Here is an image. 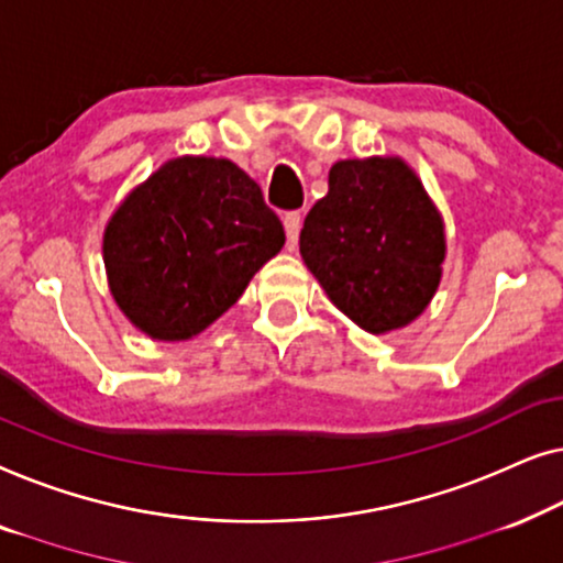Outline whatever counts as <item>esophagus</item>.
<instances>
[{"label":"esophagus","instance_id":"obj_1","mask_svg":"<svg viewBox=\"0 0 563 563\" xmlns=\"http://www.w3.org/2000/svg\"><path fill=\"white\" fill-rule=\"evenodd\" d=\"M300 221H303V217H300V211H288V213H285V217H283V227H285V234H288V242H290V244L298 242Z\"/></svg>","mask_w":563,"mask_h":563}]
</instances>
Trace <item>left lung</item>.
Masks as SVG:
<instances>
[{
	"label": "left lung",
	"mask_w": 563,
	"mask_h": 563,
	"mask_svg": "<svg viewBox=\"0 0 563 563\" xmlns=\"http://www.w3.org/2000/svg\"><path fill=\"white\" fill-rule=\"evenodd\" d=\"M443 224L398 157L339 161L300 229V255L339 311L369 334L406 327L441 280Z\"/></svg>",
	"instance_id": "left-lung-1"
}]
</instances>
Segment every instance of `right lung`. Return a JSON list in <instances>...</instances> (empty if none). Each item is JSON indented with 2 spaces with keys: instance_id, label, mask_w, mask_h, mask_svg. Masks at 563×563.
<instances>
[{
  "instance_id": "obj_1",
  "label": "right lung",
  "mask_w": 563,
  "mask_h": 563,
  "mask_svg": "<svg viewBox=\"0 0 563 563\" xmlns=\"http://www.w3.org/2000/svg\"><path fill=\"white\" fill-rule=\"evenodd\" d=\"M285 244L247 173L221 157H176L126 196L104 232L114 300L153 339L180 342L236 303Z\"/></svg>"
}]
</instances>
